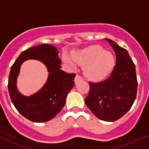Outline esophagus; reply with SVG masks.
<instances>
[{"mask_svg":"<svg viewBox=\"0 0 149 149\" xmlns=\"http://www.w3.org/2000/svg\"><path fill=\"white\" fill-rule=\"evenodd\" d=\"M83 80V78L81 77V76H79V75H76V77H75V83L77 84L79 83V81H81Z\"/></svg>","mask_w":149,"mask_h":149,"instance_id":"obj_1","label":"esophagus"}]
</instances>
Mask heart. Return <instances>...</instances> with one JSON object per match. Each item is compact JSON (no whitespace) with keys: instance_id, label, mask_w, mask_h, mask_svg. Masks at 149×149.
Masks as SVG:
<instances>
[{"instance_id":"1","label":"heart","mask_w":149,"mask_h":149,"mask_svg":"<svg viewBox=\"0 0 149 149\" xmlns=\"http://www.w3.org/2000/svg\"><path fill=\"white\" fill-rule=\"evenodd\" d=\"M72 57L63 55V61L70 67L76 68L78 64L84 65V72L88 78L100 80L107 76L115 65L113 54L99 45L88 47L76 51Z\"/></svg>"}]
</instances>
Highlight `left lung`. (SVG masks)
Wrapping results in <instances>:
<instances>
[{"mask_svg": "<svg viewBox=\"0 0 149 149\" xmlns=\"http://www.w3.org/2000/svg\"><path fill=\"white\" fill-rule=\"evenodd\" d=\"M105 40L115 51L116 65L106 80L90 82L85 103L99 119L114 122L131 108L136 98L138 81L136 66L127 51L112 40Z\"/></svg>", "mask_w": 149, "mask_h": 149, "instance_id": "8db88e82", "label": "left lung"}]
</instances>
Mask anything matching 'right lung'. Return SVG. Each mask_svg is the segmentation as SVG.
Listing matches in <instances>:
<instances>
[{
  "instance_id": "1",
  "label": "right lung",
  "mask_w": 149,
  "mask_h": 149,
  "mask_svg": "<svg viewBox=\"0 0 149 149\" xmlns=\"http://www.w3.org/2000/svg\"><path fill=\"white\" fill-rule=\"evenodd\" d=\"M41 61L49 73L44 86L35 94L26 97L16 87V79L20 65L27 59ZM61 61L58 50L50 45L42 44L30 47L20 54L11 66L8 77V92L18 112L29 120L45 123L55 118L65 104L66 97L75 85V73L61 70Z\"/></svg>"
}]
</instances>
